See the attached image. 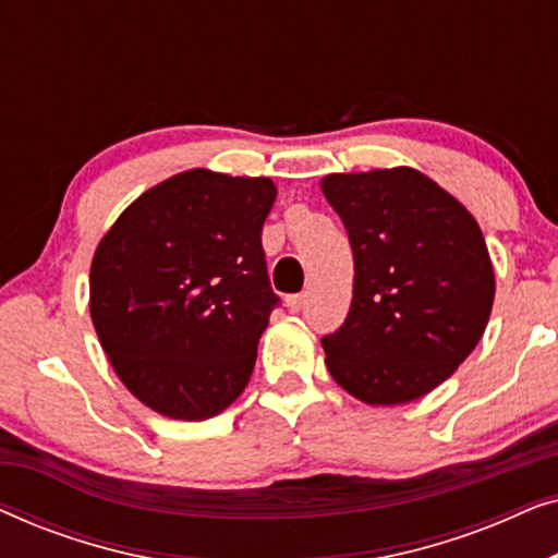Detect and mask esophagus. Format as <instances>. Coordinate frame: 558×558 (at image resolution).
I'll return each instance as SVG.
<instances>
[{"label": "esophagus", "instance_id": "1", "mask_svg": "<svg viewBox=\"0 0 558 558\" xmlns=\"http://www.w3.org/2000/svg\"><path fill=\"white\" fill-rule=\"evenodd\" d=\"M304 304H307V294H292V296H287V307L292 310V312H300Z\"/></svg>", "mask_w": 558, "mask_h": 558}]
</instances>
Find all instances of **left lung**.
<instances>
[{
	"label": "left lung",
	"instance_id": "1",
	"mask_svg": "<svg viewBox=\"0 0 558 558\" xmlns=\"http://www.w3.org/2000/svg\"><path fill=\"white\" fill-rule=\"evenodd\" d=\"M327 203L353 248V302L325 335L330 376L371 407L409 403L483 338L495 274L477 220L411 167L327 174Z\"/></svg>",
	"mask_w": 558,
	"mask_h": 558
}]
</instances>
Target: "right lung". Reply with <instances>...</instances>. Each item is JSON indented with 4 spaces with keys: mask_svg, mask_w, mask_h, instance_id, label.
Masks as SVG:
<instances>
[{
    "mask_svg": "<svg viewBox=\"0 0 558 558\" xmlns=\"http://www.w3.org/2000/svg\"><path fill=\"white\" fill-rule=\"evenodd\" d=\"M269 178L187 170L121 213L90 264V319L113 371L157 414L203 422L246 388L281 302L262 228Z\"/></svg>",
    "mask_w": 558,
    "mask_h": 558,
    "instance_id": "obj_1",
    "label": "right lung"
}]
</instances>
